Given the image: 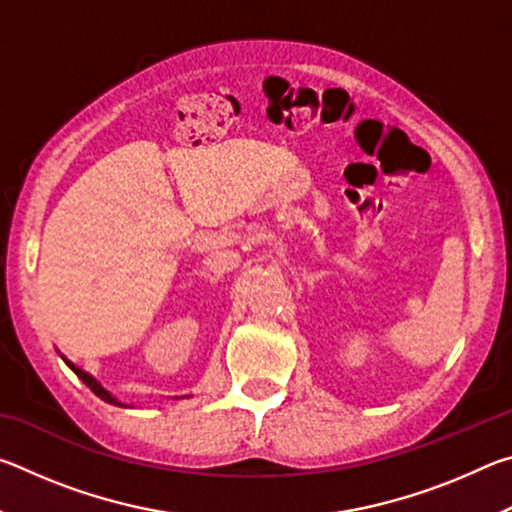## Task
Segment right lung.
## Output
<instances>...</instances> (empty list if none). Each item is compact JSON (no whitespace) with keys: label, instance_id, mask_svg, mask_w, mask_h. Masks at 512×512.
Masks as SVG:
<instances>
[{"label":"right lung","instance_id":"1","mask_svg":"<svg viewBox=\"0 0 512 512\" xmlns=\"http://www.w3.org/2000/svg\"><path fill=\"white\" fill-rule=\"evenodd\" d=\"M65 363H67V366H69V368H72V370L76 372V375H79V379H83V384H85V386H88V388H90V391H92L94 395H97V397H101V400H103V402H108V404H115V406H126V404H121V402L117 400V397H115V395H110V393L106 391V388H103V386L99 384V381H97V379H94L92 375H88V372H85V370H81V368H76V366H74V363H72V361H67V359H65Z\"/></svg>","mask_w":512,"mask_h":512}]
</instances>
